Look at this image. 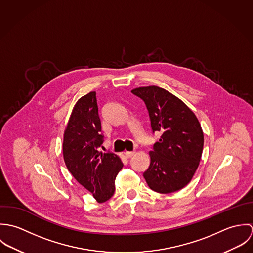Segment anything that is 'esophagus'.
<instances>
[{
    "label": "esophagus",
    "mask_w": 253,
    "mask_h": 253,
    "mask_svg": "<svg viewBox=\"0 0 253 253\" xmlns=\"http://www.w3.org/2000/svg\"><path fill=\"white\" fill-rule=\"evenodd\" d=\"M125 154H126V157L127 159H129V158H131L132 156H134L135 152H132V151H127V152H126Z\"/></svg>",
    "instance_id": "esophagus-1"
}]
</instances>
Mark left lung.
<instances>
[{"label": "left lung", "mask_w": 253, "mask_h": 253, "mask_svg": "<svg viewBox=\"0 0 253 253\" xmlns=\"http://www.w3.org/2000/svg\"><path fill=\"white\" fill-rule=\"evenodd\" d=\"M131 92L144 101L152 131L161 133L149 153L145 180L155 192H176L191 181L199 167L204 147L202 126L191 109L162 87L143 86Z\"/></svg>", "instance_id": "left-lung-1"}]
</instances>
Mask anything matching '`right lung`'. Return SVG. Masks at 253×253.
Segmentation results:
<instances>
[{
    "label": "right lung",
    "instance_id": "obj_1",
    "mask_svg": "<svg viewBox=\"0 0 253 253\" xmlns=\"http://www.w3.org/2000/svg\"><path fill=\"white\" fill-rule=\"evenodd\" d=\"M103 141L96 93L91 91L73 108L64 131L63 158L74 178L98 203L114 195L116 176L124 166L116 154L99 152Z\"/></svg>",
    "mask_w": 253,
    "mask_h": 253
}]
</instances>
